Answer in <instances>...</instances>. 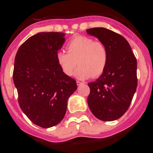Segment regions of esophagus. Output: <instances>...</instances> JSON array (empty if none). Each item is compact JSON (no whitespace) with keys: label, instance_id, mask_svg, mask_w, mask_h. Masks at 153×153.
<instances>
[{"label":"esophagus","instance_id":"esophagus-1","mask_svg":"<svg viewBox=\"0 0 153 153\" xmlns=\"http://www.w3.org/2000/svg\"><path fill=\"white\" fill-rule=\"evenodd\" d=\"M76 84H77V86H80L81 84H83V83L80 81H76Z\"/></svg>","mask_w":153,"mask_h":153}]
</instances>
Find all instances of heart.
<instances>
[{
	"instance_id": "b5f03b06",
	"label": "heart",
	"mask_w": 153,
	"mask_h": 153,
	"mask_svg": "<svg viewBox=\"0 0 153 153\" xmlns=\"http://www.w3.org/2000/svg\"><path fill=\"white\" fill-rule=\"evenodd\" d=\"M67 49L68 53L58 51L56 53L57 63L66 75H72L77 63L79 67L74 75L79 79L98 76L106 69L108 51L101 42L89 36H76L70 40Z\"/></svg>"
}]
</instances>
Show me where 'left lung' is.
Returning <instances> with one entry per match:
<instances>
[{"label":"left lung","instance_id":"left-lung-1","mask_svg":"<svg viewBox=\"0 0 153 153\" xmlns=\"http://www.w3.org/2000/svg\"><path fill=\"white\" fill-rule=\"evenodd\" d=\"M106 46L108 63L101 76L89 83L87 103L90 111L102 121H113L126 112L137 87V62L123 36L103 27L86 30Z\"/></svg>","mask_w":153,"mask_h":153}]
</instances>
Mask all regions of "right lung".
<instances>
[{
	"label": "right lung",
	"instance_id": "right-lung-1",
	"mask_svg": "<svg viewBox=\"0 0 153 153\" xmlns=\"http://www.w3.org/2000/svg\"><path fill=\"white\" fill-rule=\"evenodd\" d=\"M64 36L59 32L37 33L19 47L14 60L13 79L20 107L42 128L61 122L69 97L77 88L75 79L66 75L56 61Z\"/></svg>",
	"mask_w": 153,
	"mask_h": 153
}]
</instances>
